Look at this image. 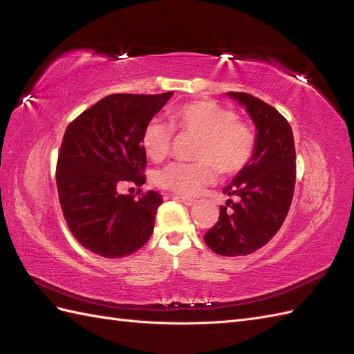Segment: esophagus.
Wrapping results in <instances>:
<instances>
[{"label": "esophagus", "instance_id": "esophagus-1", "mask_svg": "<svg viewBox=\"0 0 354 354\" xmlns=\"http://www.w3.org/2000/svg\"><path fill=\"white\" fill-rule=\"evenodd\" d=\"M174 199H177V201H180L181 203H185L186 207H194V205H196V201L195 199H189V198H183V196H177V195H174L173 196Z\"/></svg>", "mask_w": 354, "mask_h": 354}]
</instances>
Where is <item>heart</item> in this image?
Segmentation results:
<instances>
[{
	"label": "heart",
	"instance_id": "b5f03b06",
	"mask_svg": "<svg viewBox=\"0 0 354 354\" xmlns=\"http://www.w3.org/2000/svg\"><path fill=\"white\" fill-rule=\"evenodd\" d=\"M171 125L198 138L194 159L198 162H173L159 169L156 185L181 196H196L214 183L216 168L223 174L241 171L252 156L255 134L248 125L236 122V115L211 100L190 102L171 115ZM160 120L145 127L142 146L152 160H162L173 143V128Z\"/></svg>",
	"mask_w": 354,
	"mask_h": 354
}]
</instances>
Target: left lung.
Returning a JSON list of instances; mask_svg holds the SVG:
<instances>
[{"label":"left lung","mask_w":354,"mask_h":354,"mask_svg":"<svg viewBox=\"0 0 354 354\" xmlns=\"http://www.w3.org/2000/svg\"><path fill=\"white\" fill-rule=\"evenodd\" d=\"M250 115L255 125L252 156L224 186L236 196L232 208L220 207V218L203 236L220 255H248L281 229L291 207L295 186V147L291 125L270 104L246 93H226Z\"/></svg>","instance_id":"obj_1"}]
</instances>
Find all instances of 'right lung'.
<instances>
[{
	"label": "right lung",
	"mask_w": 354,
	"mask_h": 354,
	"mask_svg": "<svg viewBox=\"0 0 354 354\" xmlns=\"http://www.w3.org/2000/svg\"><path fill=\"white\" fill-rule=\"evenodd\" d=\"M173 91L111 94L72 121L57 160L63 216L77 241L106 259L134 254L149 241L162 196L122 195L127 181L145 185L142 134Z\"/></svg>",
	"instance_id": "obj_1"
}]
</instances>
